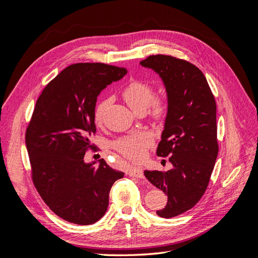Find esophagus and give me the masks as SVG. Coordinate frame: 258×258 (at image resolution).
Returning <instances> with one entry per match:
<instances>
[{
    "mask_svg": "<svg viewBox=\"0 0 258 258\" xmlns=\"http://www.w3.org/2000/svg\"><path fill=\"white\" fill-rule=\"evenodd\" d=\"M128 175L137 177V178H144L143 171L139 168H130L128 170Z\"/></svg>",
    "mask_w": 258,
    "mask_h": 258,
    "instance_id": "esophagus-1",
    "label": "esophagus"
}]
</instances>
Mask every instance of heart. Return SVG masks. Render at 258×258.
Wrapping results in <instances>:
<instances>
[{"label": "heart", "instance_id": "1", "mask_svg": "<svg viewBox=\"0 0 258 258\" xmlns=\"http://www.w3.org/2000/svg\"><path fill=\"white\" fill-rule=\"evenodd\" d=\"M122 98L136 112L145 111L150 106L151 115L156 120H162L168 114L169 105L163 97H155L153 85L143 81H132L122 89ZM108 101L102 100L97 104L93 118L97 124L103 122ZM154 136L148 131H135L119 138L115 142V150L124 158L140 161L144 158L146 151L154 143Z\"/></svg>", "mask_w": 258, "mask_h": 258}]
</instances>
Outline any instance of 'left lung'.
<instances>
[{
    "label": "left lung",
    "mask_w": 258,
    "mask_h": 258,
    "mask_svg": "<svg viewBox=\"0 0 258 258\" xmlns=\"http://www.w3.org/2000/svg\"><path fill=\"white\" fill-rule=\"evenodd\" d=\"M141 66L157 72L166 86L169 111L157 156L173 168L144 171L154 186L168 195L163 218L188 211L204 196L218 154L216 102L204 73L190 62L167 54H153Z\"/></svg>",
    "instance_id": "left-lung-1"
}]
</instances>
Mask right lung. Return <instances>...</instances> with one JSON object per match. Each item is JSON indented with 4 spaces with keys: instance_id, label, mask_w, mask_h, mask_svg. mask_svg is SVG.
I'll return each mask as SVG.
<instances>
[{
    "instance_id": "add662e5",
    "label": "right lung",
    "mask_w": 258,
    "mask_h": 258,
    "mask_svg": "<svg viewBox=\"0 0 258 258\" xmlns=\"http://www.w3.org/2000/svg\"><path fill=\"white\" fill-rule=\"evenodd\" d=\"M127 73L105 63H75L60 72L42 91L26 131L31 177L54 214L77 225H90L108 207L112 185L124 173L100 159L85 163V153L97 147V97Z\"/></svg>"
}]
</instances>
